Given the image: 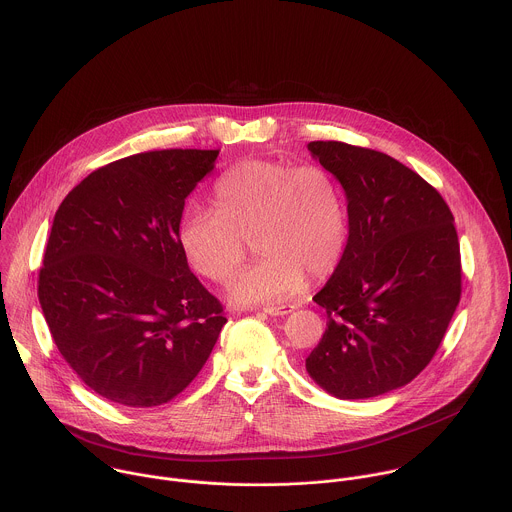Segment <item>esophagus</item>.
Segmentation results:
<instances>
[{
  "mask_svg": "<svg viewBox=\"0 0 512 512\" xmlns=\"http://www.w3.org/2000/svg\"><path fill=\"white\" fill-rule=\"evenodd\" d=\"M295 309V305H265L263 307V311L267 313V315H287V313H291Z\"/></svg>",
  "mask_w": 512,
  "mask_h": 512,
  "instance_id": "34e87169",
  "label": "esophagus"
}]
</instances>
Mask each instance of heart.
<instances>
[{
  "label": "heart",
  "mask_w": 512,
  "mask_h": 512,
  "mask_svg": "<svg viewBox=\"0 0 512 512\" xmlns=\"http://www.w3.org/2000/svg\"><path fill=\"white\" fill-rule=\"evenodd\" d=\"M213 205L185 211L179 245L199 275L223 285L245 263L253 241L263 257L229 287L239 305L287 299L305 275L325 279L343 259L345 193L321 165L243 159L215 181Z\"/></svg>",
  "instance_id": "1"
}]
</instances>
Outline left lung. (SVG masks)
<instances>
[{
    "mask_svg": "<svg viewBox=\"0 0 512 512\" xmlns=\"http://www.w3.org/2000/svg\"><path fill=\"white\" fill-rule=\"evenodd\" d=\"M307 149L347 193L349 241L313 297L327 329L309 375L339 399L413 381L435 357L463 291L455 217L441 193L387 153L343 141Z\"/></svg>",
    "mask_w": 512,
    "mask_h": 512,
    "instance_id": "obj_1",
    "label": "left lung"
}]
</instances>
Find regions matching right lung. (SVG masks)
Returning <instances> with one entry per match:
<instances>
[{
  "label": "right lung",
  "instance_id": "right-lung-1",
  "mask_svg": "<svg viewBox=\"0 0 512 512\" xmlns=\"http://www.w3.org/2000/svg\"><path fill=\"white\" fill-rule=\"evenodd\" d=\"M221 149H161L107 163L55 211L37 297L51 339L103 399L159 407L183 393L227 323L179 245L187 195Z\"/></svg>",
  "mask_w": 512,
  "mask_h": 512
}]
</instances>
